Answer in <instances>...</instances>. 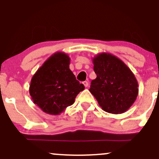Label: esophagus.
I'll return each instance as SVG.
<instances>
[{
	"label": "esophagus",
	"instance_id": "esophagus-1",
	"mask_svg": "<svg viewBox=\"0 0 159 159\" xmlns=\"http://www.w3.org/2000/svg\"><path fill=\"white\" fill-rule=\"evenodd\" d=\"M83 84H84V85L85 87H88V86H89V82L88 81H84Z\"/></svg>",
	"mask_w": 159,
	"mask_h": 159
}]
</instances>
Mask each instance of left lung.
<instances>
[{
    "label": "left lung",
    "instance_id": "8db88e82",
    "mask_svg": "<svg viewBox=\"0 0 159 159\" xmlns=\"http://www.w3.org/2000/svg\"><path fill=\"white\" fill-rule=\"evenodd\" d=\"M93 62L96 78L91 81L90 92L106 112H125L138 96L134 75L121 60L108 53L98 54Z\"/></svg>",
    "mask_w": 159,
    "mask_h": 159
}]
</instances>
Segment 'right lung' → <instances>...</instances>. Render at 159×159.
I'll use <instances>...</instances> for the list:
<instances>
[{"mask_svg":"<svg viewBox=\"0 0 159 159\" xmlns=\"http://www.w3.org/2000/svg\"><path fill=\"white\" fill-rule=\"evenodd\" d=\"M70 58L57 52L43 63L33 76L29 92L34 102L45 113L58 115L74 103L84 90L69 69Z\"/></svg>","mask_w":159,"mask_h":159,"instance_id":"1","label":"right lung"}]
</instances>
